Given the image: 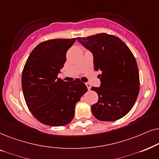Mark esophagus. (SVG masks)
<instances>
[{"label":"esophagus","mask_w":159,"mask_h":159,"mask_svg":"<svg viewBox=\"0 0 159 159\" xmlns=\"http://www.w3.org/2000/svg\"><path fill=\"white\" fill-rule=\"evenodd\" d=\"M86 86H87V88H88L89 90L91 89V84L89 83H86Z\"/></svg>","instance_id":"esophagus-1"}]
</instances>
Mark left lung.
<instances>
[{
  "label": "left lung",
  "instance_id": "left-lung-1",
  "mask_svg": "<svg viewBox=\"0 0 159 159\" xmlns=\"http://www.w3.org/2000/svg\"><path fill=\"white\" fill-rule=\"evenodd\" d=\"M77 40L94 55V70L100 87H92L98 94L92 105L93 116L102 121H113L126 116L134 106L139 92L137 64L132 52L119 38L99 33Z\"/></svg>",
  "mask_w": 159,
  "mask_h": 159
}]
</instances>
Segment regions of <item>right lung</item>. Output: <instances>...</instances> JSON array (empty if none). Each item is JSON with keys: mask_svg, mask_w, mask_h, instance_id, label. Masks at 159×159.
Returning a JSON list of instances; mask_svg holds the SVG:
<instances>
[{"mask_svg": "<svg viewBox=\"0 0 159 159\" xmlns=\"http://www.w3.org/2000/svg\"><path fill=\"white\" fill-rule=\"evenodd\" d=\"M75 40L41 42L32 51L23 68L22 87L26 104L34 117L45 125L61 126L71 122L75 104L87 92L78 78L66 82L57 77Z\"/></svg>", "mask_w": 159, "mask_h": 159, "instance_id": "obj_1", "label": "right lung"}]
</instances>
